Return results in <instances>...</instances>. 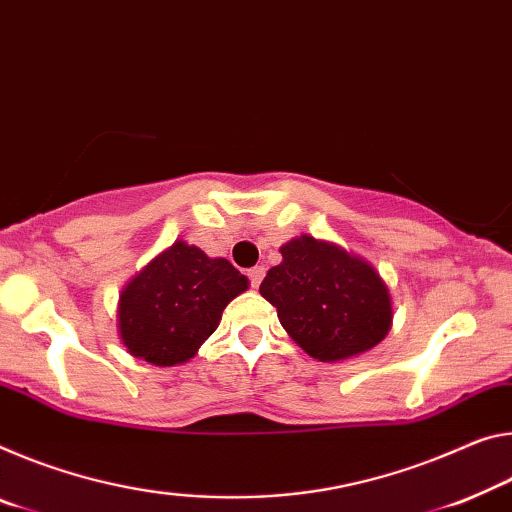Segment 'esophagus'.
<instances>
[{
	"label": "esophagus",
	"instance_id": "obj_1",
	"mask_svg": "<svg viewBox=\"0 0 512 512\" xmlns=\"http://www.w3.org/2000/svg\"><path fill=\"white\" fill-rule=\"evenodd\" d=\"M264 266H253V269H248V278H250V285H253L255 289L259 287V282L264 280Z\"/></svg>",
	"mask_w": 512,
	"mask_h": 512
}]
</instances>
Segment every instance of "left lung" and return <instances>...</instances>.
I'll use <instances>...</instances> for the list:
<instances>
[{"instance_id": "8db88e82", "label": "left lung", "mask_w": 512, "mask_h": 512, "mask_svg": "<svg viewBox=\"0 0 512 512\" xmlns=\"http://www.w3.org/2000/svg\"><path fill=\"white\" fill-rule=\"evenodd\" d=\"M280 255L282 262L266 273L259 294L310 358L342 362L383 342L394 310L376 266L312 234L287 241Z\"/></svg>"}]
</instances>
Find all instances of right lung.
<instances>
[{"label":"right lung","mask_w":512,"mask_h":512,"mask_svg":"<svg viewBox=\"0 0 512 512\" xmlns=\"http://www.w3.org/2000/svg\"><path fill=\"white\" fill-rule=\"evenodd\" d=\"M248 285L227 259L177 239L120 291V342L154 367L189 362L218 328L227 303Z\"/></svg>","instance_id":"right-lung-1"}]
</instances>
